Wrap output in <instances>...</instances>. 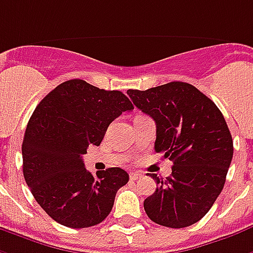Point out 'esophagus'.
<instances>
[{"mask_svg": "<svg viewBox=\"0 0 253 253\" xmlns=\"http://www.w3.org/2000/svg\"><path fill=\"white\" fill-rule=\"evenodd\" d=\"M142 174L141 173H130V179H132V181H136L138 178H141Z\"/></svg>", "mask_w": 253, "mask_h": 253, "instance_id": "1", "label": "esophagus"}]
</instances>
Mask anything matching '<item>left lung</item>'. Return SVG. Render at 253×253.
I'll list each match as a JSON object with an SVG mask.
<instances>
[{"instance_id":"8db88e82","label":"left lung","mask_w":253,"mask_h":253,"mask_svg":"<svg viewBox=\"0 0 253 253\" xmlns=\"http://www.w3.org/2000/svg\"><path fill=\"white\" fill-rule=\"evenodd\" d=\"M128 96L157 125L155 153L173 161V171L157 181V189L143 203L151 221L185 228L200 221L212 208L225 184L233 157V142L217 106L184 82L139 91Z\"/></svg>"}]
</instances>
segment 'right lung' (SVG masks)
<instances>
[{
  "instance_id": "add662e5",
  "label": "right lung",
  "mask_w": 253,
  "mask_h": 253,
  "mask_svg": "<svg viewBox=\"0 0 253 253\" xmlns=\"http://www.w3.org/2000/svg\"><path fill=\"white\" fill-rule=\"evenodd\" d=\"M131 110L121 91L80 79L61 83L39 103L22 141V170L35 200L55 221L79 229L110 214L128 174L110 168L93 177L84 168L83 154L88 145H100L114 119Z\"/></svg>"
}]
</instances>
